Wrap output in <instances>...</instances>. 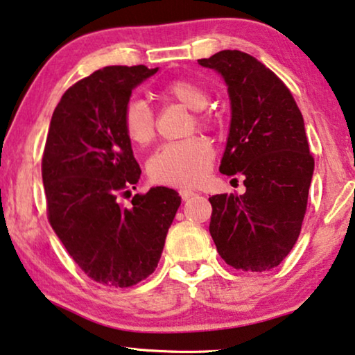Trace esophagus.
Returning <instances> with one entry per match:
<instances>
[{
    "label": "esophagus",
    "mask_w": 355,
    "mask_h": 355,
    "mask_svg": "<svg viewBox=\"0 0 355 355\" xmlns=\"http://www.w3.org/2000/svg\"><path fill=\"white\" fill-rule=\"evenodd\" d=\"M179 195H181L182 200H189V198L195 197L197 193L192 192V190H189V189H181V190H179Z\"/></svg>",
    "instance_id": "1"
}]
</instances>
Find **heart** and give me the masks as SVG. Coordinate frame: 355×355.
Wrapping results in <instances>:
<instances>
[{
    "instance_id": "heart-1",
    "label": "heart",
    "mask_w": 355,
    "mask_h": 355,
    "mask_svg": "<svg viewBox=\"0 0 355 355\" xmlns=\"http://www.w3.org/2000/svg\"><path fill=\"white\" fill-rule=\"evenodd\" d=\"M163 97L179 102L193 112L190 130H214L218 118L203 110L208 105L207 89L192 80H173L162 88ZM123 131L136 146H147L155 137V112L141 97L126 101L121 112ZM214 160V148L207 137L192 136L184 141L163 144L147 162V174L152 182L173 187H193L207 178Z\"/></svg>"
}]
</instances>
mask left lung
I'll return each mask as SVG.
<instances>
[{"mask_svg":"<svg viewBox=\"0 0 355 355\" xmlns=\"http://www.w3.org/2000/svg\"><path fill=\"white\" fill-rule=\"evenodd\" d=\"M198 64L227 85L232 120L219 171L243 176L246 187L209 198V234L234 269L270 270L295 246L306 214L314 157L304 120L286 85L253 55L225 49Z\"/></svg>","mask_w":355,"mask_h":355,"instance_id":"left-lung-1","label":"left lung"}]
</instances>
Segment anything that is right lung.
I'll return each mask as SVG.
<instances>
[{
  "label": "right lung",
  "instance_id": "1",
  "mask_svg": "<svg viewBox=\"0 0 355 355\" xmlns=\"http://www.w3.org/2000/svg\"><path fill=\"white\" fill-rule=\"evenodd\" d=\"M157 70L104 67L70 86L51 118L41 160L49 224L91 280L115 288L155 270L181 205L168 187L136 193L130 208L120 203L141 178L121 112Z\"/></svg>",
  "mask_w": 355,
  "mask_h": 355
}]
</instances>
